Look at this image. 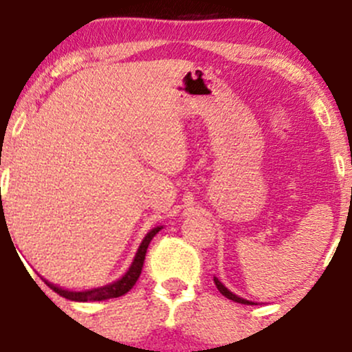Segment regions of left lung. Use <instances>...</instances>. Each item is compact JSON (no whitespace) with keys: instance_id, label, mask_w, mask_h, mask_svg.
<instances>
[{"instance_id":"left-lung-1","label":"left lung","mask_w":352,"mask_h":352,"mask_svg":"<svg viewBox=\"0 0 352 352\" xmlns=\"http://www.w3.org/2000/svg\"><path fill=\"white\" fill-rule=\"evenodd\" d=\"M214 285H216V287H218V289H219V293H221L223 296L228 298V300H233V301H236V303H243V305H254V303H252V301L243 300V298H240V296H236V294H233L232 291L228 289V287L223 286V283L219 281L218 278H214Z\"/></svg>"}]
</instances>
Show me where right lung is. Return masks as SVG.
<instances>
[{
	"mask_svg": "<svg viewBox=\"0 0 352 352\" xmlns=\"http://www.w3.org/2000/svg\"><path fill=\"white\" fill-rule=\"evenodd\" d=\"M160 230H162V226H156V228L150 230V232L146 233V236H144L143 242H141L140 248H138L136 257H134L133 264H131V267L127 269V272L119 279V281H113L107 286L94 287V289H87V291L63 289V287L51 285V283L45 281V279H44V283L51 287L52 291H56L59 296L66 298V300H71V301H102V300H109V298L122 296V294H126L131 287L136 285L138 278H140V274H141V269H143L144 257H146L148 245H150L151 240H153V236L160 232Z\"/></svg>",
	"mask_w": 352,
	"mask_h": 352,
	"instance_id": "obj_1",
	"label": "right lung"
}]
</instances>
